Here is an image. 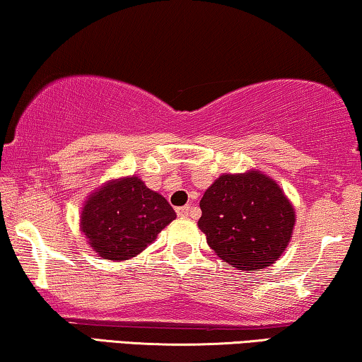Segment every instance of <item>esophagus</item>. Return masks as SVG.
<instances>
[{
    "mask_svg": "<svg viewBox=\"0 0 362 362\" xmlns=\"http://www.w3.org/2000/svg\"><path fill=\"white\" fill-rule=\"evenodd\" d=\"M189 206H182V207H177L176 209V214L180 216V217H187L189 216Z\"/></svg>",
    "mask_w": 362,
    "mask_h": 362,
    "instance_id": "34e87169",
    "label": "esophagus"
}]
</instances>
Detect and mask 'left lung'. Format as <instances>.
<instances>
[{
    "label": "left lung",
    "mask_w": 362,
    "mask_h": 362,
    "mask_svg": "<svg viewBox=\"0 0 362 362\" xmlns=\"http://www.w3.org/2000/svg\"><path fill=\"white\" fill-rule=\"evenodd\" d=\"M197 221L207 244L239 270L265 269L280 259L293 234L295 209L264 173L222 175L207 187Z\"/></svg>",
    "instance_id": "left-lung-1"
}]
</instances>
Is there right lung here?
<instances>
[{
    "mask_svg": "<svg viewBox=\"0 0 362 362\" xmlns=\"http://www.w3.org/2000/svg\"><path fill=\"white\" fill-rule=\"evenodd\" d=\"M175 219L176 212L165 197L138 176H127L105 182L87 197L81 229L102 259L128 260Z\"/></svg>",
    "mask_w": 362,
    "mask_h": 362,
    "instance_id": "add662e5",
    "label": "right lung"
}]
</instances>
